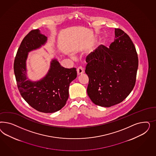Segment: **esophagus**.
Returning a JSON list of instances; mask_svg holds the SVG:
<instances>
[{
  "label": "esophagus",
  "mask_w": 156,
  "mask_h": 156,
  "mask_svg": "<svg viewBox=\"0 0 156 156\" xmlns=\"http://www.w3.org/2000/svg\"><path fill=\"white\" fill-rule=\"evenodd\" d=\"M76 72H77V75L80 76L84 73V70L82 67H80L76 69Z\"/></svg>",
  "instance_id": "34e87169"
}]
</instances>
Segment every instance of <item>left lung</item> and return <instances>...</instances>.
<instances>
[{
	"instance_id": "1",
	"label": "left lung",
	"mask_w": 156,
	"mask_h": 156,
	"mask_svg": "<svg viewBox=\"0 0 156 156\" xmlns=\"http://www.w3.org/2000/svg\"><path fill=\"white\" fill-rule=\"evenodd\" d=\"M86 61L89 76L87 93L94 104L109 108L119 104L132 91L136 80L138 59L130 38L115 28L109 48L101 45Z\"/></svg>"
}]
</instances>
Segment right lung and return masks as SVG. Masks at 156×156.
I'll list each match as a JSON object with an SVG mask.
<instances>
[{
  "mask_svg": "<svg viewBox=\"0 0 156 156\" xmlns=\"http://www.w3.org/2000/svg\"><path fill=\"white\" fill-rule=\"evenodd\" d=\"M47 37L39 29L31 31L24 38L16 53L14 70L19 92L23 99L38 112L51 113L66 105L70 83L76 78V68L66 69L52 59L44 77L38 81L27 80L26 60L28 53L44 45Z\"/></svg>",
  "mask_w": 156,
  "mask_h": 156,
  "instance_id": "1",
  "label": "right lung"
}]
</instances>
